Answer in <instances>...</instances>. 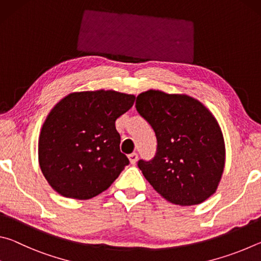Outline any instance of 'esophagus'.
I'll return each instance as SVG.
<instances>
[{
	"instance_id": "esophagus-1",
	"label": "esophagus",
	"mask_w": 261,
	"mask_h": 261,
	"mask_svg": "<svg viewBox=\"0 0 261 261\" xmlns=\"http://www.w3.org/2000/svg\"><path fill=\"white\" fill-rule=\"evenodd\" d=\"M129 160H130V162H131V165H136L137 160H138V154L135 153V152L129 154Z\"/></svg>"
}]
</instances>
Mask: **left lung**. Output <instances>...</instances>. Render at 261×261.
I'll return each instance as SVG.
<instances>
[{
  "label": "left lung",
  "mask_w": 261,
  "mask_h": 261,
  "mask_svg": "<svg viewBox=\"0 0 261 261\" xmlns=\"http://www.w3.org/2000/svg\"><path fill=\"white\" fill-rule=\"evenodd\" d=\"M136 109L158 141L152 160L138 161L145 178L173 204L205 201L218 188L226 160L223 136L213 115L191 96L155 90L137 96Z\"/></svg>",
  "instance_id": "obj_1"
}]
</instances>
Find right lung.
I'll return each instance as SVG.
<instances>
[{"label": "right lung", "mask_w": 261, "mask_h": 261, "mask_svg": "<svg viewBox=\"0 0 261 261\" xmlns=\"http://www.w3.org/2000/svg\"><path fill=\"white\" fill-rule=\"evenodd\" d=\"M135 99L116 91L78 92L51 109L39 138V163L56 192L90 199L118 177L129 159L120 149L115 122Z\"/></svg>", "instance_id": "add662e5"}]
</instances>
